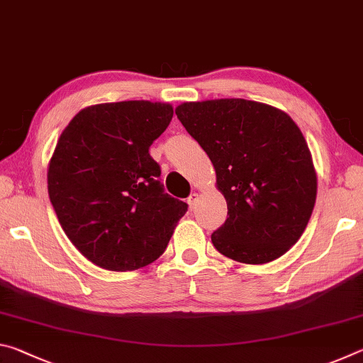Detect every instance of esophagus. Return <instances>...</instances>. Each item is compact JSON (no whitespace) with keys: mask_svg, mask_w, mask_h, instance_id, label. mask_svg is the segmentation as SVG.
<instances>
[{"mask_svg":"<svg viewBox=\"0 0 363 363\" xmlns=\"http://www.w3.org/2000/svg\"><path fill=\"white\" fill-rule=\"evenodd\" d=\"M199 199H200V196H199V194H196V192L189 195L187 203H189V206H190V210H194V208L196 206V203H199Z\"/></svg>","mask_w":363,"mask_h":363,"instance_id":"obj_1","label":"esophagus"}]
</instances>
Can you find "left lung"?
Returning a JSON list of instances; mask_svg holds the SVG:
<instances>
[{
    "label": "left lung",
    "instance_id": "1",
    "mask_svg": "<svg viewBox=\"0 0 363 363\" xmlns=\"http://www.w3.org/2000/svg\"><path fill=\"white\" fill-rule=\"evenodd\" d=\"M182 126L210 157L227 219L211 233L220 255L264 264L303 235L315 205L317 176L303 133L290 116L245 99L186 102Z\"/></svg>",
    "mask_w": 363,
    "mask_h": 363
}]
</instances>
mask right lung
<instances>
[{
  "label": "right lung",
  "mask_w": 363,
  "mask_h": 363,
  "mask_svg": "<svg viewBox=\"0 0 363 363\" xmlns=\"http://www.w3.org/2000/svg\"><path fill=\"white\" fill-rule=\"evenodd\" d=\"M169 104L126 101L78 112L57 140L48 192L65 235L96 266L126 272L167 250L187 203L164 192L149 149Z\"/></svg>",
  "instance_id": "1"
}]
</instances>
